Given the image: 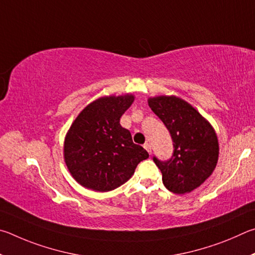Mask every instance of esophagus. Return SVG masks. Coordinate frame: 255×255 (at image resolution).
I'll use <instances>...</instances> for the list:
<instances>
[{
  "label": "esophagus",
  "mask_w": 255,
  "mask_h": 255,
  "mask_svg": "<svg viewBox=\"0 0 255 255\" xmlns=\"http://www.w3.org/2000/svg\"><path fill=\"white\" fill-rule=\"evenodd\" d=\"M144 149L148 151V152L151 154V144L150 143H148V142H146V143H144Z\"/></svg>",
  "instance_id": "34e87169"
}]
</instances>
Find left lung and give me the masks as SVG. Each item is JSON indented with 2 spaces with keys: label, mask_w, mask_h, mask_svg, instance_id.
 Returning <instances> with one entry per match:
<instances>
[{
  "label": "left lung",
  "mask_w": 255,
  "mask_h": 255,
  "mask_svg": "<svg viewBox=\"0 0 255 255\" xmlns=\"http://www.w3.org/2000/svg\"><path fill=\"white\" fill-rule=\"evenodd\" d=\"M150 109L170 132L173 154L167 161L153 157L162 182L173 194L190 193L212 175L218 160V140L211 123L189 103L177 96L148 100Z\"/></svg>",
  "instance_id": "8db88e82"
}]
</instances>
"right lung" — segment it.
<instances>
[{
    "label": "right lung",
    "instance_id": "right-lung-1",
    "mask_svg": "<svg viewBox=\"0 0 255 255\" xmlns=\"http://www.w3.org/2000/svg\"><path fill=\"white\" fill-rule=\"evenodd\" d=\"M134 101L132 94L104 96L80 112L67 132L64 158L79 185L95 191L118 188L132 177L137 164L149 158L120 119Z\"/></svg>",
    "mask_w": 255,
    "mask_h": 255
}]
</instances>
